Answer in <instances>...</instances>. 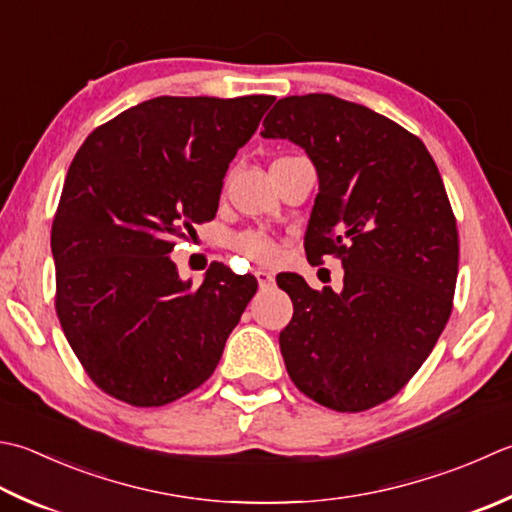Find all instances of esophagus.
I'll return each instance as SVG.
<instances>
[{
  "label": "esophagus",
  "instance_id": "esophagus-1",
  "mask_svg": "<svg viewBox=\"0 0 512 512\" xmlns=\"http://www.w3.org/2000/svg\"><path fill=\"white\" fill-rule=\"evenodd\" d=\"M255 277H257V284L262 290H268L275 286V277H273V273H268V270H262V268L255 270Z\"/></svg>",
  "mask_w": 512,
  "mask_h": 512
}]
</instances>
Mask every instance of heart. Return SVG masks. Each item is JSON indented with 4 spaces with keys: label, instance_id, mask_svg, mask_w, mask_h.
<instances>
[{
    "label": "heart",
    "instance_id": "1",
    "mask_svg": "<svg viewBox=\"0 0 512 512\" xmlns=\"http://www.w3.org/2000/svg\"><path fill=\"white\" fill-rule=\"evenodd\" d=\"M233 248L239 255L257 264H273L277 259L275 239L262 230H244L233 237Z\"/></svg>",
    "mask_w": 512,
    "mask_h": 512
}]
</instances>
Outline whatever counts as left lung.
<instances>
[{
    "label": "left lung",
    "instance_id": "left-lung-1",
    "mask_svg": "<svg viewBox=\"0 0 512 512\" xmlns=\"http://www.w3.org/2000/svg\"><path fill=\"white\" fill-rule=\"evenodd\" d=\"M262 137L302 146L315 164L306 255L344 266L339 293L277 277L293 302L279 333L286 370L317 404L362 413L408 384L453 310L459 237L442 175L422 139L326 93L279 99Z\"/></svg>",
    "mask_w": 512,
    "mask_h": 512
}]
</instances>
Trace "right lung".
<instances>
[{
  "label": "right lung",
  "mask_w": 512,
  "mask_h": 512,
  "mask_svg": "<svg viewBox=\"0 0 512 512\" xmlns=\"http://www.w3.org/2000/svg\"><path fill=\"white\" fill-rule=\"evenodd\" d=\"M273 95L155 97L95 128L53 219L55 310L93 382L164 406L213 375L257 279L210 264L182 282L170 250L213 219L228 164Z\"/></svg>",
  "instance_id": "add662e5"
}]
</instances>
